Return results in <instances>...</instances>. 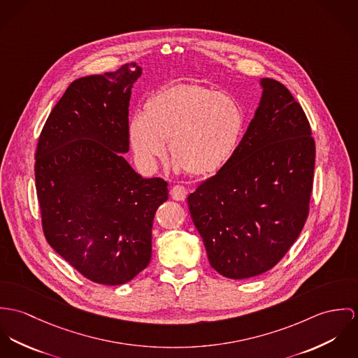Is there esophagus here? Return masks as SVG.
I'll return each instance as SVG.
<instances>
[{
	"label": "esophagus",
	"instance_id": "obj_1",
	"mask_svg": "<svg viewBox=\"0 0 358 358\" xmlns=\"http://www.w3.org/2000/svg\"><path fill=\"white\" fill-rule=\"evenodd\" d=\"M170 195L174 200H184L187 196V189L182 187V185H174L170 191Z\"/></svg>",
	"mask_w": 358,
	"mask_h": 358
}]
</instances>
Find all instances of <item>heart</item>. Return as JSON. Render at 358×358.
<instances>
[{
  "label": "heart",
  "instance_id": "b5f03b06",
  "mask_svg": "<svg viewBox=\"0 0 358 358\" xmlns=\"http://www.w3.org/2000/svg\"><path fill=\"white\" fill-rule=\"evenodd\" d=\"M244 127L238 101L198 83L169 85L129 120L130 147L137 162L155 170L170 154L176 169L192 176H210L232 158Z\"/></svg>",
  "mask_w": 358,
  "mask_h": 358
}]
</instances>
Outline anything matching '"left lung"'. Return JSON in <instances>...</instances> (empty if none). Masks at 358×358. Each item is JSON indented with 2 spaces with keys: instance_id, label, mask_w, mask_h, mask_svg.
<instances>
[{
  "instance_id": "8db88e82",
  "label": "left lung",
  "mask_w": 358,
  "mask_h": 358,
  "mask_svg": "<svg viewBox=\"0 0 358 358\" xmlns=\"http://www.w3.org/2000/svg\"><path fill=\"white\" fill-rule=\"evenodd\" d=\"M238 148L188 196L210 265L228 278L272 269L299 236L313 188L316 147L301 104L272 78Z\"/></svg>"
}]
</instances>
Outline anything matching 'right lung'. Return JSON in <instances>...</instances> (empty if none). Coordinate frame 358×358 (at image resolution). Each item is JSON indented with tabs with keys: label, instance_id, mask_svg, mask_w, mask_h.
I'll return each mask as SVG.
<instances>
[{
	"label": "right lung",
	"instance_id": "1",
	"mask_svg": "<svg viewBox=\"0 0 358 358\" xmlns=\"http://www.w3.org/2000/svg\"><path fill=\"white\" fill-rule=\"evenodd\" d=\"M141 73L129 63L74 80L45 122L36 152L45 238L82 276L106 285L148 266L154 217L169 196L164 180L141 177L122 155Z\"/></svg>",
	"mask_w": 358,
	"mask_h": 358
}]
</instances>
